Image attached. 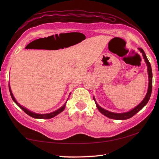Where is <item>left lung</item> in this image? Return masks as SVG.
<instances>
[{
    "label": "left lung",
    "instance_id": "8db88e82",
    "mask_svg": "<svg viewBox=\"0 0 159 159\" xmlns=\"http://www.w3.org/2000/svg\"><path fill=\"white\" fill-rule=\"evenodd\" d=\"M139 50L140 51L142 54V56L144 59L145 62L147 63V71H148V75H149V86H148V90L147 93V95L145 96V98H144L143 100L141 102L140 104H139L138 106L134 107V109H133L130 111H129L128 112L125 113H114V112H111L107 111V110L104 109L103 108H102L101 107H99L98 105V104L95 101V98H93V99L95 102L96 106L98 107V109L99 111H100L102 114L105 116L108 117L109 118H112V119H116V120H125V119H128L131 117H133L134 115H135L137 113L138 111H140V110L143 108V107L146 105L147 104V102H149V98L151 97V94H152V66H151L150 62L148 60V59L146 55L144 52V50L142 49V48H138Z\"/></svg>",
    "mask_w": 159,
    "mask_h": 159
}]
</instances>
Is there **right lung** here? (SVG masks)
<instances>
[{"label": "right lung", "mask_w": 159, "mask_h": 159, "mask_svg": "<svg viewBox=\"0 0 159 159\" xmlns=\"http://www.w3.org/2000/svg\"><path fill=\"white\" fill-rule=\"evenodd\" d=\"M9 90H10V95H11V98L12 99V100L14 101L16 104L20 107V109H21L23 110L24 111H25L26 114H28L29 116H30L33 117L34 118H40V119H49V118H52L53 117H55V116H57V114H60V113H61V111H64V109H65V107H66V102H65V104H64V105L61 107V108H60L57 110H56L55 111H53L52 113H50V114H36V113H34V112H32L31 111H29V110H28L27 109L25 108V107L21 106L20 104L18 103V102L16 101L15 98H14V96H13V94L12 93L11 91V89H10V85H9ZM69 95H71V94H69Z\"/></svg>", "instance_id": "obj_1"}]
</instances>
